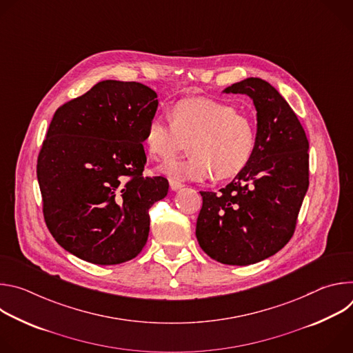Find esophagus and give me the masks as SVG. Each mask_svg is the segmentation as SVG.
<instances>
[{
    "instance_id": "esophagus-1",
    "label": "esophagus",
    "mask_w": 353,
    "mask_h": 353,
    "mask_svg": "<svg viewBox=\"0 0 353 353\" xmlns=\"http://www.w3.org/2000/svg\"><path fill=\"white\" fill-rule=\"evenodd\" d=\"M169 185H170L172 191H177V190H180L183 187V184L180 181H176V180H170Z\"/></svg>"
}]
</instances>
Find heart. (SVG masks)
<instances>
[{
	"instance_id": "obj_1",
	"label": "heart",
	"mask_w": 353,
	"mask_h": 353,
	"mask_svg": "<svg viewBox=\"0 0 353 353\" xmlns=\"http://www.w3.org/2000/svg\"><path fill=\"white\" fill-rule=\"evenodd\" d=\"M169 116L170 123L162 119L149 121L143 145L150 158L170 161L188 143L185 161L169 162L159 169L172 180L233 179L254 157L257 130L253 120L228 103L207 97L181 99Z\"/></svg>"
}]
</instances>
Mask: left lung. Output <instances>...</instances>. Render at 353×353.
I'll use <instances>...</instances> for the list:
<instances>
[{
  "label": "left lung",
  "mask_w": 353,
  "mask_h": 353,
  "mask_svg": "<svg viewBox=\"0 0 353 353\" xmlns=\"http://www.w3.org/2000/svg\"><path fill=\"white\" fill-rule=\"evenodd\" d=\"M223 93L247 94L257 110V146L248 166L219 192L199 191L195 236L228 265L263 261L290 240L309 188V141L297 116L267 81L247 78Z\"/></svg>",
  "instance_id": "8db88e82"
}]
</instances>
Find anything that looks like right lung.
<instances>
[{
    "label": "right lung",
    "mask_w": 353,
    "mask_h": 353,
    "mask_svg": "<svg viewBox=\"0 0 353 353\" xmlns=\"http://www.w3.org/2000/svg\"><path fill=\"white\" fill-rule=\"evenodd\" d=\"M157 97L139 82L100 81L50 123L37 159L44 221L83 261L121 264L146 244L148 210L169 191L166 179L142 176Z\"/></svg>",
    "instance_id": "add662e5"
}]
</instances>
